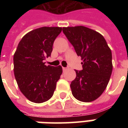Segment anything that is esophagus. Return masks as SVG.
<instances>
[{
	"label": "esophagus",
	"mask_w": 128,
	"mask_h": 128,
	"mask_svg": "<svg viewBox=\"0 0 128 128\" xmlns=\"http://www.w3.org/2000/svg\"><path fill=\"white\" fill-rule=\"evenodd\" d=\"M62 69H63V71H66V70L68 69V68H66V67H63V68H62Z\"/></svg>",
	"instance_id": "obj_1"
}]
</instances>
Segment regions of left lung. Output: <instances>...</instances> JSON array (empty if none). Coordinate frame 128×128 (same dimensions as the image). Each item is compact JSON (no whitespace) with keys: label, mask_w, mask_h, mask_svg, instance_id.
<instances>
[{"label":"left lung","mask_w":128,"mask_h":128,"mask_svg":"<svg viewBox=\"0 0 128 128\" xmlns=\"http://www.w3.org/2000/svg\"><path fill=\"white\" fill-rule=\"evenodd\" d=\"M62 31L83 60V69L75 70L76 78L70 84L72 95L80 102H92L102 95L110 80L111 50L102 34L88 27L68 26Z\"/></svg>","instance_id":"1"}]
</instances>
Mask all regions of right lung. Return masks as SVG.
<instances>
[{
	"instance_id": "add662e5",
	"label": "right lung",
	"mask_w": 128,
	"mask_h": 128,
	"mask_svg": "<svg viewBox=\"0 0 128 128\" xmlns=\"http://www.w3.org/2000/svg\"><path fill=\"white\" fill-rule=\"evenodd\" d=\"M62 27L43 26L24 35L14 55V72L21 92L34 103L50 99L62 73L61 66H46Z\"/></svg>"
}]
</instances>
